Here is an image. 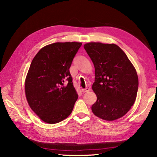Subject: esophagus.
Returning <instances> with one entry per match:
<instances>
[{"mask_svg": "<svg viewBox=\"0 0 157 157\" xmlns=\"http://www.w3.org/2000/svg\"><path fill=\"white\" fill-rule=\"evenodd\" d=\"M90 90V88H83V89H82V91L83 92H89Z\"/></svg>", "mask_w": 157, "mask_h": 157, "instance_id": "34e87169", "label": "esophagus"}]
</instances>
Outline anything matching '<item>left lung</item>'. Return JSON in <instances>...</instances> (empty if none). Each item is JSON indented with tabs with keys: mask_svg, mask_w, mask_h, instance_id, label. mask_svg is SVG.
Here are the masks:
<instances>
[{
	"mask_svg": "<svg viewBox=\"0 0 157 157\" xmlns=\"http://www.w3.org/2000/svg\"><path fill=\"white\" fill-rule=\"evenodd\" d=\"M84 49L94 64L92 90L97 96L93 113L106 121L125 115L136 101L138 78L125 53L115 44L90 42Z\"/></svg>",
	"mask_w": 157,
	"mask_h": 157,
	"instance_id": "8db88e82",
	"label": "left lung"
}]
</instances>
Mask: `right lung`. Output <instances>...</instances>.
<instances>
[{
	"label": "right lung",
	"mask_w": 157,
	"mask_h": 157,
	"mask_svg": "<svg viewBox=\"0 0 157 157\" xmlns=\"http://www.w3.org/2000/svg\"><path fill=\"white\" fill-rule=\"evenodd\" d=\"M81 42H56L32 60L25 82L28 104L43 121L59 123L71 114L78 98L69 68Z\"/></svg>",
	"instance_id": "1"
}]
</instances>
